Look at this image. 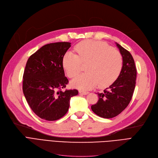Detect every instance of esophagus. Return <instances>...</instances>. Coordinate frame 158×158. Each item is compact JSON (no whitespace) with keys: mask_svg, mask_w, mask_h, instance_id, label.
Instances as JSON below:
<instances>
[{"mask_svg":"<svg viewBox=\"0 0 158 158\" xmlns=\"http://www.w3.org/2000/svg\"><path fill=\"white\" fill-rule=\"evenodd\" d=\"M79 93L80 94H82V95H87V94H89L88 92H85V91H82V90H80V92H79Z\"/></svg>","mask_w":158,"mask_h":158,"instance_id":"1","label":"esophagus"}]
</instances>
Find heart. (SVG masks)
Returning <instances> with one entry per match:
<instances>
[{
	"label": "heart",
	"instance_id": "b5f03b06",
	"mask_svg": "<svg viewBox=\"0 0 158 158\" xmlns=\"http://www.w3.org/2000/svg\"><path fill=\"white\" fill-rule=\"evenodd\" d=\"M78 53L67 52L63 59V66L70 78H74L81 70L82 63L86 64L85 74L72 81L74 88L91 89L98 85L104 88L112 84L120 74L123 68V56L117 50L103 42L84 41L75 47Z\"/></svg>",
	"mask_w": 158,
	"mask_h": 158
}]
</instances>
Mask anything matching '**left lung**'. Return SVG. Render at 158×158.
Wrapping results in <instances>:
<instances>
[{
	"instance_id": "8db88e82",
	"label": "left lung",
	"mask_w": 158,
	"mask_h": 158,
	"mask_svg": "<svg viewBox=\"0 0 158 158\" xmlns=\"http://www.w3.org/2000/svg\"><path fill=\"white\" fill-rule=\"evenodd\" d=\"M123 56V68L117 79L103 92L98 93L99 99L91 107L99 117L106 118L117 116L128 106L135 88L136 69L130 52L116 43Z\"/></svg>"
}]
</instances>
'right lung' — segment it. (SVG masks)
I'll list each match as a JSON object with an SVG mask.
<instances>
[{"mask_svg": "<svg viewBox=\"0 0 158 158\" xmlns=\"http://www.w3.org/2000/svg\"><path fill=\"white\" fill-rule=\"evenodd\" d=\"M69 42L47 44L28 59L23 75V92L32 111L42 119L56 121L67 113L77 89H66L63 59Z\"/></svg>", "mask_w": 158, "mask_h": 158, "instance_id": "1", "label": "right lung"}]
</instances>
